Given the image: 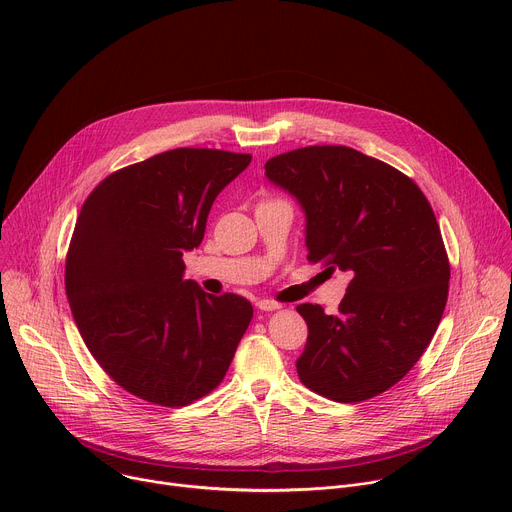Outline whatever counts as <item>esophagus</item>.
Listing matches in <instances>:
<instances>
[{
    "label": "esophagus",
    "instance_id": "1",
    "mask_svg": "<svg viewBox=\"0 0 512 512\" xmlns=\"http://www.w3.org/2000/svg\"><path fill=\"white\" fill-rule=\"evenodd\" d=\"M257 308L263 310V312H273V310H279L281 304H277V302H273V300H259V302H257Z\"/></svg>",
    "mask_w": 512,
    "mask_h": 512
}]
</instances>
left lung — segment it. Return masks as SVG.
<instances>
[{
  "instance_id": "1",
  "label": "left lung",
  "mask_w": 512,
  "mask_h": 512,
  "mask_svg": "<svg viewBox=\"0 0 512 512\" xmlns=\"http://www.w3.org/2000/svg\"><path fill=\"white\" fill-rule=\"evenodd\" d=\"M265 176L306 210L308 261L350 283L336 316L300 304L308 324L300 381L338 403L397 385L440 326L450 259L431 204L397 168L346 145H308L271 158Z\"/></svg>"
}]
</instances>
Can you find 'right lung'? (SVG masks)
<instances>
[{
	"mask_svg": "<svg viewBox=\"0 0 512 512\" xmlns=\"http://www.w3.org/2000/svg\"><path fill=\"white\" fill-rule=\"evenodd\" d=\"M251 158L170 150L109 174L81 208L64 267L70 312L101 369L143 401L184 407L216 389L253 318L247 298L182 279L214 198Z\"/></svg>",
	"mask_w": 512,
	"mask_h": 512,
	"instance_id": "1",
	"label": "right lung"
}]
</instances>
